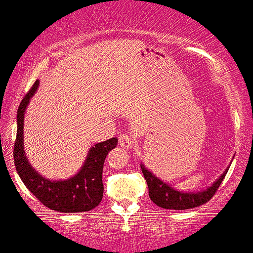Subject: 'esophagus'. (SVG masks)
Instances as JSON below:
<instances>
[{
  "instance_id": "esophagus-1",
  "label": "esophagus",
  "mask_w": 253,
  "mask_h": 253,
  "mask_svg": "<svg viewBox=\"0 0 253 253\" xmlns=\"http://www.w3.org/2000/svg\"><path fill=\"white\" fill-rule=\"evenodd\" d=\"M119 143L121 147L128 149L133 146V139H132V137L129 136V134L122 133V134H120V137H119Z\"/></svg>"
}]
</instances>
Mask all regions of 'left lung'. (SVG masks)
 <instances>
[{"label": "left lung", "instance_id": "8db88e82", "mask_svg": "<svg viewBox=\"0 0 253 253\" xmlns=\"http://www.w3.org/2000/svg\"><path fill=\"white\" fill-rule=\"evenodd\" d=\"M142 173H143L144 179L148 185V193L149 198L152 202L158 207L163 208V209H173V210H185V209H192V208L200 207V205L205 204L209 202L214 194L216 193L217 188L220 184L222 183V179L225 178L227 173V169L224 173L220 175L215 183L211 184L205 190L197 193H184L180 190L171 188L167 183L162 181L161 179L157 178L151 170L146 168L143 164H141Z\"/></svg>", "mask_w": 253, "mask_h": 253}]
</instances>
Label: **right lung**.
I'll list each match as a JSON object with an SVG mask.
<instances>
[{"label":"right lung","instance_id":"obj_1","mask_svg":"<svg viewBox=\"0 0 253 253\" xmlns=\"http://www.w3.org/2000/svg\"><path fill=\"white\" fill-rule=\"evenodd\" d=\"M37 80L19 104L17 111V136L14 141L13 159L16 170L29 192L49 209L58 212H83L94 209L102 200L104 184L102 169L105 158L117 146V138H110L92 146L84 166L67 180H49L34 170L23 148L24 112L31 97L38 89Z\"/></svg>","mask_w":253,"mask_h":253}]
</instances>
